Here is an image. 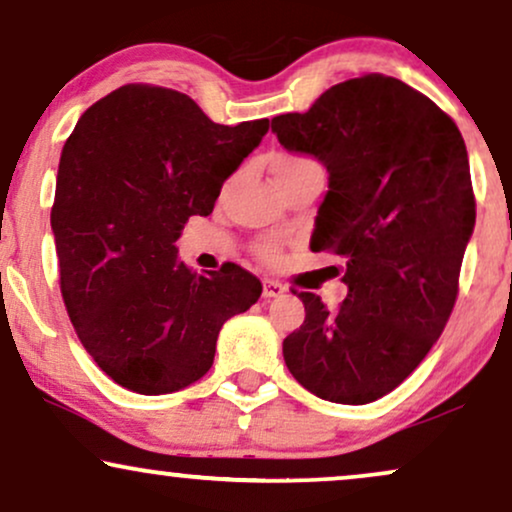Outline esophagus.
I'll use <instances>...</instances> for the list:
<instances>
[{
	"mask_svg": "<svg viewBox=\"0 0 512 512\" xmlns=\"http://www.w3.org/2000/svg\"><path fill=\"white\" fill-rule=\"evenodd\" d=\"M281 293H286V286H283V283L274 281V278H264V281H262V295L264 297H278Z\"/></svg>",
	"mask_w": 512,
	"mask_h": 512,
	"instance_id": "34e87169",
	"label": "esophagus"
}]
</instances>
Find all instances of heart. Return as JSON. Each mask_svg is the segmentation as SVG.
<instances>
[{
  "mask_svg": "<svg viewBox=\"0 0 512 512\" xmlns=\"http://www.w3.org/2000/svg\"><path fill=\"white\" fill-rule=\"evenodd\" d=\"M269 170L274 174L276 184L278 181H286L290 177H297V174L309 172V170H321L319 163L314 158L304 153L295 151H274L269 155ZM255 255L260 257L262 262H274L278 257V245L274 241H260L255 243Z\"/></svg>",
  "mask_w": 512,
  "mask_h": 512,
  "instance_id": "obj_1",
  "label": "heart"
}]
</instances>
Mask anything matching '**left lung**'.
Here are the masks:
<instances>
[{"mask_svg":"<svg viewBox=\"0 0 512 512\" xmlns=\"http://www.w3.org/2000/svg\"><path fill=\"white\" fill-rule=\"evenodd\" d=\"M271 129L326 165L312 250L345 260L349 288L335 309L300 293L304 321L283 359L316 397L368 404L416 371L454 312L475 226L468 151L435 101L380 73L335 84Z\"/></svg>","mask_w":512,"mask_h":512,"instance_id":"8db88e82","label":"left lung"}]
</instances>
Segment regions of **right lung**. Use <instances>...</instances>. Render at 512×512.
Returning a JSON list of instances; mask_svg holds the SVG:
<instances>
[{"label": "right lung", "instance_id": "1", "mask_svg": "<svg viewBox=\"0 0 512 512\" xmlns=\"http://www.w3.org/2000/svg\"><path fill=\"white\" fill-rule=\"evenodd\" d=\"M267 129V118L217 125L191 96L144 82L77 120L51 205L58 286L77 338L118 385L139 394L193 385L215 361L224 321L260 300L248 269L226 262L200 276L174 243L191 215H210Z\"/></svg>", "mask_w": 512, "mask_h": 512}]
</instances>
